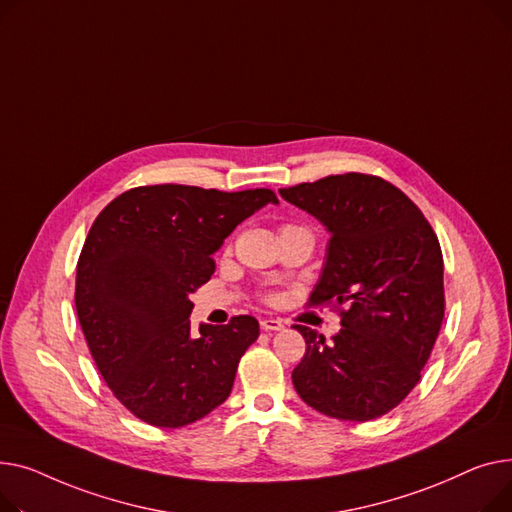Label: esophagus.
I'll list each match as a JSON object with an SVG mask.
<instances>
[{
    "label": "esophagus",
    "instance_id": "obj_1",
    "mask_svg": "<svg viewBox=\"0 0 512 512\" xmlns=\"http://www.w3.org/2000/svg\"><path fill=\"white\" fill-rule=\"evenodd\" d=\"M260 326L262 330H266V333H275V330H281L285 324L279 318H264L260 320Z\"/></svg>",
    "mask_w": 512,
    "mask_h": 512
}]
</instances>
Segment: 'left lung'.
I'll use <instances>...</instances> for the list:
<instances>
[{"label": "left lung", "instance_id": "obj_1", "mask_svg": "<svg viewBox=\"0 0 512 512\" xmlns=\"http://www.w3.org/2000/svg\"><path fill=\"white\" fill-rule=\"evenodd\" d=\"M328 231L312 306L345 308L328 341L295 324L306 355L293 386L312 409L368 422L397 407L419 382L444 318L438 237L399 188L382 177L345 173L279 190Z\"/></svg>", "mask_w": 512, "mask_h": 512}]
</instances>
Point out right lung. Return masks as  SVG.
I'll list each match as a JSON object with an SVG mask.
<instances>
[{
  "instance_id": "add662e5",
  "label": "right lung",
  "mask_w": 512,
  "mask_h": 512,
  "mask_svg": "<svg viewBox=\"0 0 512 512\" xmlns=\"http://www.w3.org/2000/svg\"><path fill=\"white\" fill-rule=\"evenodd\" d=\"M273 190L142 186L111 200L76 266V312L113 395L142 422L182 428L231 393L239 357L258 339L252 316L200 324L190 293L215 273L213 254Z\"/></svg>"
}]
</instances>
